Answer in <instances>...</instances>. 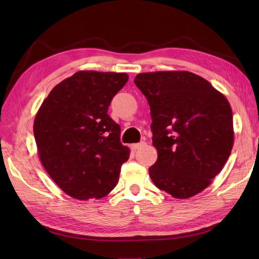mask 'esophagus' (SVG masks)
I'll use <instances>...</instances> for the list:
<instances>
[{"label": "esophagus", "mask_w": 259, "mask_h": 259, "mask_svg": "<svg viewBox=\"0 0 259 259\" xmlns=\"http://www.w3.org/2000/svg\"><path fill=\"white\" fill-rule=\"evenodd\" d=\"M145 145H146V143H145V142L138 143V144H134V145H132V149H133V150H137V149H139V148L144 147Z\"/></svg>", "instance_id": "1"}]
</instances>
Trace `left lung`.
<instances>
[{"label":"left lung","instance_id":"obj_1","mask_svg":"<svg viewBox=\"0 0 259 259\" xmlns=\"http://www.w3.org/2000/svg\"><path fill=\"white\" fill-rule=\"evenodd\" d=\"M135 84L151 111L158 160L149 175L160 190L187 199L210 184L233 146L228 100L203 77L188 71L140 73Z\"/></svg>","mask_w":259,"mask_h":259}]
</instances>
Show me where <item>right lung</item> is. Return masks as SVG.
<instances>
[{"mask_svg":"<svg viewBox=\"0 0 259 259\" xmlns=\"http://www.w3.org/2000/svg\"><path fill=\"white\" fill-rule=\"evenodd\" d=\"M126 73L79 71L60 82L36 113L33 133L44 168L77 200L104 198L116 186L130 149L108 114Z\"/></svg>","mask_w":259,"mask_h":259,"instance_id":"1","label":"right lung"}]
</instances>
